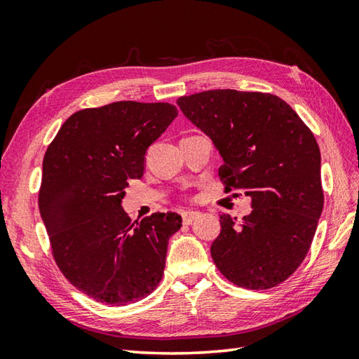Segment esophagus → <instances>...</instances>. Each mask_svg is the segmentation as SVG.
Instances as JSON below:
<instances>
[{
    "label": "esophagus",
    "instance_id": "34e87169",
    "mask_svg": "<svg viewBox=\"0 0 359 359\" xmlns=\"http://www.w3.org/2000/svg\"><path fill=\"white\" fill-rule=\"evenodd\" d=\"M199 216H201V212H197V211H185L184 215H182V219H184V224H191L193 220H196Z\"/></svg>",
    "mask_w": 359,
    "mask_h": 359
}]
</instances>
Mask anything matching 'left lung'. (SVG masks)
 Here are the masks:
<instances>
[{"instance_id": "1", "label": "left lung", "mask_w": 359, "mask_h": 359, "mask_svg": "<svg viewBox=\"0 0 359 359\" xmlns=\"http://www.w3.org/2000/svg\"><path fill=\"white\" fill-rule=\"evenodd\" d=\"M177 104L222 156L225 193L243 189L251 197L253 211L239 222L220 215L212 261L239 287L279 285L307 256L324 207L313 133L271 94L212 89L180 97Z\"/></svg>"}]
</instances>
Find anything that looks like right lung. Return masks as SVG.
<instances>
[{
    "label": "right lung",
    "instance_id": "obj_1",
    "mask_svg": "<svg viewBox=\"0 0 359 359\" xmlns=\"http://www.w3.org/2000/svg\"><path fill=\"white\" fill-rule=\"evenodd\" d=\"M170 103L116 102L67 118L43 158L38 207L60 271L81 293L126 306L162 280L168 241L180 230L177 212L131 222L125 188L142 179L144 154L171 121Z\"/></svg>",
    "mask_w": 359,
    "mask_h": 359
}]
</instances>
